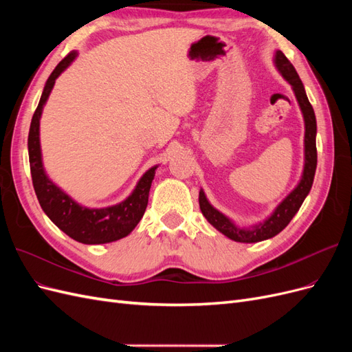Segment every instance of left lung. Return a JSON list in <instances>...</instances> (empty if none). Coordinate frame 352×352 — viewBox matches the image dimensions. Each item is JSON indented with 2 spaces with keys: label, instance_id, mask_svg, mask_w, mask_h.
Returning <instances> with one entry per match:
<instances>
[{
  "label": "left lung",
  "instance_id": "obj_1",
  "mask_svg": "<svg viewBox=\"0 0 352 352\" xmlns=\"http://www.w3.org/2000/svg\"><path fill=\"white\" fill-rule=\"evenodd\" d=\"M276 67L282 73V76L292 85V89L295 92V97L300 104L301 111L304 114V122H305V164H304V173L301 177V182L292 190V192L287 195L279 207L274 210L273 214L265 220L264 223L254 226L251 229H241L233 225V223L223 216L220 211H217L207 201L204 192L199 190V208L202 214L210 221V225L214 226L223 235L228 236L232 241L236 242H260L264 239H269L278 235L282 232L292 217L296 214V211L300 210L301 204L304 202L305 197L310 192L313 186V180L316 175V167H317V148H316V132H317V124H316V116L314 110L311 107L310 101L307 98V94L304 89V85L298 76L295 67L292 63L286 58L282 51L276 52Z\"/></svg>",
  "mask_w": 352,
  "mask_h": 352
}]
</instances>
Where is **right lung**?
<instances>
[{
  "label": "right lung",
  "mask_w": 352,
  "mask_h": 352,
  "mask_svg": "<svg viewBox=\"0 0 352 352\" xmlns=\"http://www.w3.org/2000/svg\"><path fill=\"white\" fill-rule=\"evenodd\" d=\"M76 51L69 52L58 63L57 67L52 70L45 83L44 92L41 95L34 117H32L28 138L32 184H34L35 194L42 210L66 235L82 243H107L129 235L142 219L148 206V195H150V188L157 166L148 170L141 177L129 198L120 202V204L107 208L80 207L47 177L41 160L39 119L56 79L76 58Z\"/></svg>",
  "instance_id": "right-lung-1"
}]
</instances>
